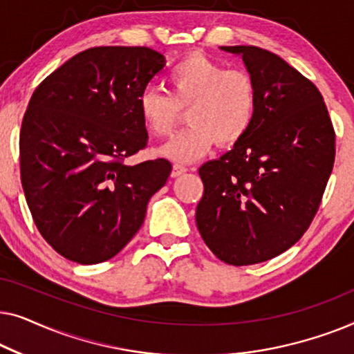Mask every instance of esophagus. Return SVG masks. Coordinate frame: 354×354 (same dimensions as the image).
Segmentation results:
<instances>
[{
    "instance_id": "34e87169",
    "label": "esophagus",
    "mask_w": 354,
    "mask_h": 354,
    "mask_svg": "<svg viewBox=\"0 0 354 354\" xmlns=\"http://www.w3.org/2000/svg\"><path fill=\"white\" fill-rule=\"evenodd\" d=\"M188 171L187 166H183V164H174L172 167V177H178L182 176V174H185Z\"/></svg>"
}]
</instances>
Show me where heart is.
Masks as SVG:
<instances>
[{"instance_id": "heart-1", "label": "heart", "mask_w": 354, "mask_h": 354, "mask_svg": "<svg viewBox=\"0 0 354 354\" xmlns=\"http://www.w3.org/2000/svg\"><path fill=\"white\" fill-rule=\"evenodd\" d=\"M169 93L145 88L138 114L148 132L166 138L187 109L188 127L161 149L164 156L192 162L219 147H234L253 127L259 108V88L248 71L227 69L219 61L192 53L167 75Z\"/></svg>"}]
</instances>
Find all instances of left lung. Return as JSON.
I'll return each mask as SVG.
<instances>
[{"mask_svg":"<svg viewBox=\"0 0 354 354\" xmlns=\"http://www.w3.org/2000/svg\"><path fill=\"white\" fill-rule=\"evenodd\" d=\"M241 55L259 88L248 135L200 167L205 185L198 230L230 266L272 259L309 229L335 161V130L317 86L274 53L222 46Z\"/></svg>","mask_w":354,"mask_h":354,"instance_id":"8db88e82","label":"left lung"}]
</instances>
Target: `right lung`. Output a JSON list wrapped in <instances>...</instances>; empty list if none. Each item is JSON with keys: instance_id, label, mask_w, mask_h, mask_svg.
<instances>
[{"instance_id": "add662e5", "label": "right lung", "mask_w": 354, "mask_h": 354, "mask_svg": "<svg viewBox=\"0 0 354 354\" xmlns=\"http://www.w3.org/2000/svg\"><path fill=\"white\" fill-rule=\"evenodd\" d=\"M164 66L147 46H95L33 91L19 137L22 188L38 232L66 259L118 254L171 176L162 158L124 164L147 148L138 96Z\"/></svg>"}]
</instances>
